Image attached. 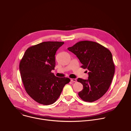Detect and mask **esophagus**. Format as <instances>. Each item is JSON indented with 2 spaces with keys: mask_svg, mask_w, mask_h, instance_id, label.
I'll list each match as a JSON object with an SVG mask.
<instances>
[{
  "mask_svg": "<svg viewBox=\"0 0 131 131\" xmlns=\"http://www.w3.org/2000/svg\"><path fill=\"white\" fill-rule=\"evenodd\" d=\"M70 81L71 82H76L77 81V80L76 79H70Z\"/></svg>",
  "mask_w": 131,
  "mask_h": 131,
  "instance_id": "34e87169",
  "label": "esophagus"
}]
</instances>
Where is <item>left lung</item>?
I'll return each instance as SVG.
<instances>
[{"instance_id": "1", "label": "left lung", "mask_w": 131, "mask_h": 131, "mask_svg": "<svg viewBox=\"0 0 131 131\" xmlns=\"http://www.w3.org/2000/svg\"><path fill=\"white\" fill-rule=\"evenodd\" d=\"M67 49L77 56L82 64L81 67L88 70V79H77L83 87L78 93L79 97L88 102L100 99L108 91L115 74L111 52L91 41H79Z\"/></svg>"}]
</instances>
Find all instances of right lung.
Returning <instances> with one entry per match:
<instances>
[{"instance_id": "1", "label": "right lung", "mask_w": 131, "mask_h": 131, "mask_svg": "<svg viewBox=\"0 0 131 131\" xmlns=\"http://www.w3.org/2000/svg\"><path fill=\"white\" fill-rule=\"evenodd\" d=\"M64 42H43L28 48L20 62L22 80L27 94L37 103L49 105L59 97L68 78L56 77L55 55Z\"/></svg>"}]
</instances>
